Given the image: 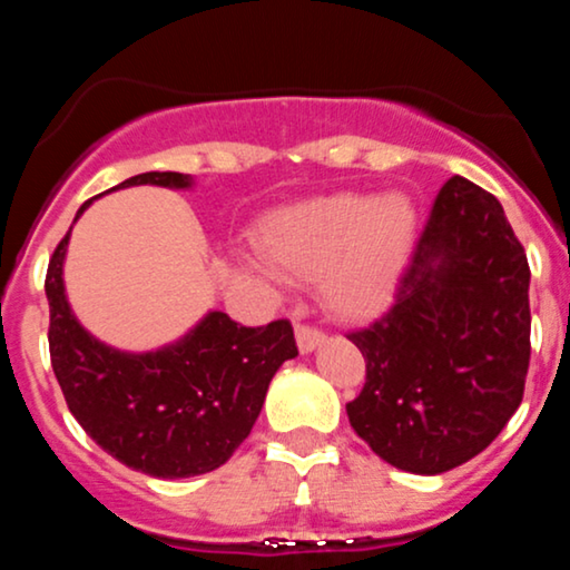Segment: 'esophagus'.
Returning a JSON list of instances; mask_svg holds the SVG:
<instances>
[{
  "mask_svg": "<svg viewBox=\"0 0 570 570\" xmlns=\"http://www.w3.org/2000/svg\"><path fill=\"white\" fill-rule=\"evenodd\" d=\"M294 337H297V348L299 353H313L316 348H322L326 335L324 332L313 330V326H297V332H294Z\"/></svg>",
  "mask_w": 570,
  "mask_h": 570,
  "instance_id": "34e87169",
  "label": "esophagus"
}]
</instances>
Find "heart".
Instances as JSON below:
<instances>
[{
    "instance_id": "1",
    "label": "heart",
    "mask_w": 570,
    "mask_h": 570,
    "mask_svg": "<svg viewBox=\"0 0 570 570\" xmlns=\"http://www.w3.org/2000/svg\"><path fill=\"white\" fill-rule=\"evenodd\" d=\"M421 238L407 195L332 193L278 208L259 225V271L316 281L324 311L370 322L394 303Z\"/></svg>"
}]
</instances>
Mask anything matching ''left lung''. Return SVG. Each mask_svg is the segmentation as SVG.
<instances>
[{"label": "left lung", "instance_id": "left-lung-1", "mask_svg": "<svg viewBox=\"0 0 570 570\" xmlns=\"http://www.w3.org/2000/svg\"><path fill=\"white\" fill-rule=\"evenodd\" d=\"M528 286L501 203L463 176L444 181L396 305L348 335L367 383L345 410L385 463L442 474L501 434L525 391Z\"/></svg>", "mask_w": 570, "mask_h": 570}]
</instances>
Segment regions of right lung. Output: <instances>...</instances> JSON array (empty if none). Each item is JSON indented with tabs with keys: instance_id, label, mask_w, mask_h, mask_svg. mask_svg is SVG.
<instances>
[{
	"instance_id": "right-lung-1",
	"label": "right lung",
	"mask_w": 570,
	"mask_h": 570,
	"mask_svg": "<svg viewBox=\"0 0 570 570\" xmlns=\"http://www.w3.org/2000/svg\"><path fill=\"white\" fill-rule=\"evenodd\" d=\"M193 189L189 174L149 171L126 187ZM96 198L77 208L75 222ZM69 233L50 259V362L71 415L104 453L134 472L185 480L214 472L246 440L281 364L297 356L289 322L238 326L208 311L174 343L122 351L98 340L71 311L63 284Z\"/></svg>"
}]
</instances>
